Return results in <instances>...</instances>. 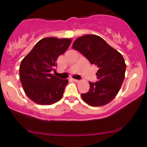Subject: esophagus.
Instances as JSON below:
<instances>
[{
    "mask_svg": "<svg viewBox=\"0 0 147 147\" xmlns=\"http://www.w3.org/2000/svg\"><path fill=\"white\" fill-rule=\"evenodd\" d=\"M72 80L74 81L75 82H77V83H78V82H79V80H77V79H72Z\"/></svg>",
    "mask_w": 147,
    "mask_h": 147,
    "instance_id": "34e87169",
    "label": "esophagus"
}]
</instances>
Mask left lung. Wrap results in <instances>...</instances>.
<instances>
[{
	"label": "left lung",
	"mask_w": 147,
	"mask_h": 147,
	"mask_svg": "<svg viewBox=\"0 0 147 147\" xmlns=\"http://www.w3.org/2000/svg\"><path fill=\"white\" fill-rule=\"evenodd\" d=\"M72 48L80 52L98 68L96 73L98 82H89L90 89L81 95L82 99L91 106L109 104L117 95L125 77L126 65L122 55L102 37L95 34L77 38Z\"/></svg>",
	"instance_id": "obj_1"
}]
</instances>
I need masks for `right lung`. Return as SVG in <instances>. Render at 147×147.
Masks as SVG:
<instances>
[{
    "label": "right lung",
    "mask_w": 147,
    "mask_h": 147,
    "mask_svg": "<svg viewBox=\"0 0 147 147\" xmlns=\"http://www.w3.org/2000/svg\"><path fill=\"white\" fill-rule=\"evenodd\" d=\"M71 43L70 38H43L22 60L19 68L23 90L36 104L51 105L60 100L68 79H61L51 74L59 56Z\"/></svg>",
    "instance_id": "1"
}]
</instances>
